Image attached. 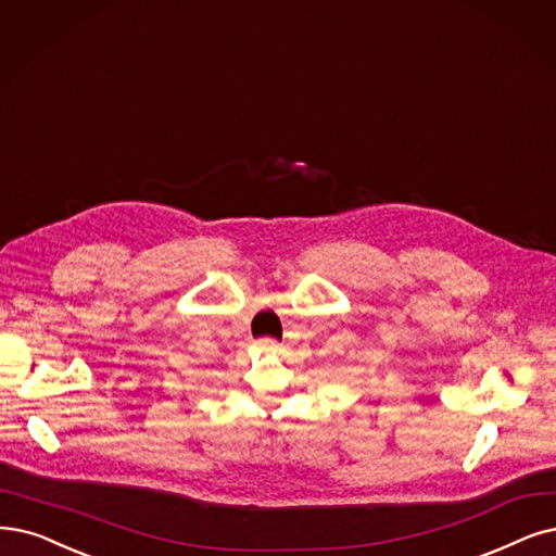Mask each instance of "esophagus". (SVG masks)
<instances>
[{
    "label": "esophagus",
    "mask_w": 556,
    "mask_h": 556,
    "mask_svg": "<svg viewBox=\"0 0 556 556\" xmlns=\"http://www.w3.org/2000/svg\"><path fill=\"white\" fill-rule=\"evenodd\" d=\"M256 348H258L261 353H273L275 348H277V343H275L273 339H258V341H256Z\"/></svg>",
    "instance_id": "obj_1"
}]
</instances>
